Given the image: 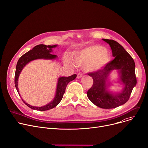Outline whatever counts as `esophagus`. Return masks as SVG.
Instances as JSON below:
<instances>
[{"mask_svg": "<svg viewBox=\"0 0 148 148\" xmlns=\"http://www.w3.org/2000/svg\"><path fill=\"white\" fill-rule=\"evenodd\" d=\"M82 77H83V75H82V74H79V73H78V74H77V78L78 79L81 78Z\"/></svg>", "mask_w": 148, "mask_h": 148, "instance_id": "34e87169", "label": "esophagus"}]
</instances>
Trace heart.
<instances>
[{
  "instance_id": "heart-1",
  "label": "heart",
  "mask_w": 148,
  "mask_h": 148,
  "mask_svg": "<svg viewBox=\"0 0 148 148\" xmlns=\"http://www.w3.org/2000/svg\"><path fill=\"white\" fill-rule=\"evenodd\" d=\"M72 57L77 65L83 66L84 70L88 73H95L103 70L111 61L109 50L99 45H90L74 51ZM64 60L66 64H73L68 57H65Z\"/></svg>"
}]
</instances>
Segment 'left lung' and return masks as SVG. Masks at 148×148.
<instances>
[{"label":"left lung","mask_w":148,"mask_h":148,"mask_svg":"<svg viewBox=\"0 0 148 148\" xmlns=\"http://www.w3.org/2000/svg\"><path fill=\"white\" fill-rule=\"evenodd\" d=\"M103 40L109 44L114 58L103 70L88 74L93 79V84L87 95L94 104L100 108L113 109L128 101L133 87L136 85L135 64L129 53L117 42L112 39ZM114 70L118 71V82L124 86L122 91L118 93L112 92L108 89L110 84V74Z\"/></svg>","instance_id":"1"}]
</instances>
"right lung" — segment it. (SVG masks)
<instances>
[{
    "instance_id": "right-lung-1",
    "label": "right lung",
    "mask_w": 148,
    "mask_h": 148,
    "mask_svg": "<svg viewBox=\"0 0 148 148\" xmlns=\"http://www.w3.org/2000/svg\"><path fill=\"white\" fill-rule=\"evenodd\" d=\"M57 47V45H45L44 44H40L35 46L32 48V50L29 51L25 54H23L18 60L16 67V71L15 75V85L17 91L19 93V95L21 97L19 89H18V78L19 76L23 70V69L26 66V65L28 64L29 62L38 60V59H44V60H56L57 58L56 55L51 54L52 52V48H56ZM77 77L76 74H73L69 77H59L58 79L57 89L56 92V95L53 100L49 102L48 104L45 106L41 107H36L31 106L30 104L26 103L22 98L23 102L31 109L33 110H36L39 111H45L54 108L56 107L60 102L61 101L64 94L65 93L66 87L70 82L74 80Z\"/></svg>"
}]
</instances>
